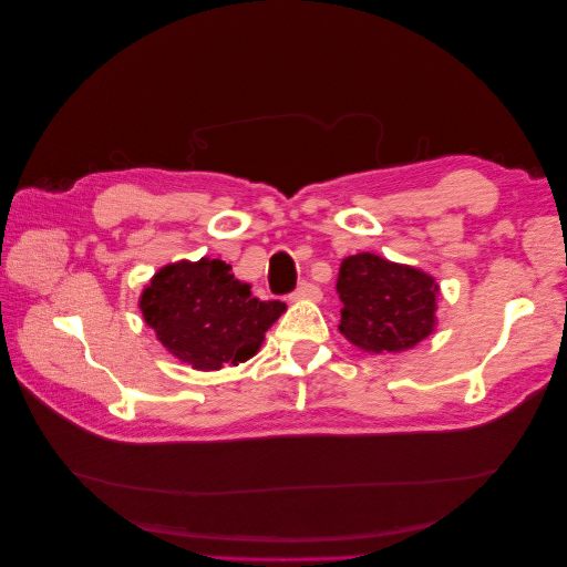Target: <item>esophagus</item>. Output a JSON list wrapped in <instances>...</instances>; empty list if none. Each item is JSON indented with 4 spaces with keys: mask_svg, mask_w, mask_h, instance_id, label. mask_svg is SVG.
<instances>
[{
    "mask_svg": "<svg viewBox=\"0 0 567 567\" xmlns=\"http://www.w3.org/2000/svg\"><path fill=\"white\" fill-rule=\"evenodd\" d=\"M296 300H321V288L317 284L305 281L298 286V290L293 293Z\"/></svg>",
    "mask_w": 567,
    "mask_h": 567,
    "instance_id": "34e87169",
    "label": "esophagus"
}]
</instances>
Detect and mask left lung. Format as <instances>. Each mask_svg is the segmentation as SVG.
I'll return each mask as SVG.
<instances>
[{
	"label": "left lung",
	"mask_w": 567,
	"mask_h": 567,
	"mask_svg": "<svg viewBox=\"0 0 567 567\" xmlns=\"http://www.w3.org/2000/svg\"><path fill=\"white\" fill-rule=\"evenodd\" d=\"M338 329L364 352H402L435 331L440 286L431 274L357 252L340 262Z\"/></svg>",
	"instance_id": "obj_1"
}]
</instances>
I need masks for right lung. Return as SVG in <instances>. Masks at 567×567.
Instances as JSON below:
<instances>
[{
    "label": "right lung",
    "instance_id": "1",
    "mask_svg": "<svg viewBox=\"0 0 567 567\" xmlns=\"http://www.w3.org/2000/svg\"><path fill=\"white\" fill-rule=\"evenodd\" d=\"M140 307L163 348L198 371L248 362L286 312L279 300H257L250 284L234 279L231 267L213 257L158 269L142 290Z\"/></svg>",
    "mask_w": 567,
    "mask_h": 567
}]
</instances>
